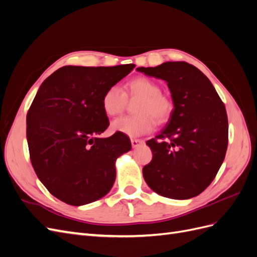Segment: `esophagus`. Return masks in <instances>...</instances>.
<instances>
[{
	"label": "esophagus",
	"mask_w": 257,
	"mask_h": 257,
	"mask_svg": "<svg viewBox=\"0 0 257 257\" xmlns=\"http://www.w3.org/2000/svg\"><path fill=\"white\" fill-rule=\"evenodd\" d=\"M131 143H132V146H133V148H137V147H139V146L144 144V141H142V139L132 138L131 139Z\"/></svg>",
	"instance_id": "esophagus-1"
}]
</instances>
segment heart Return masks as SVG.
Wrapping results in <instances>:
<instances>
[{
  "label": "heart",
  "instance_id": "obj_1",
  "mask_svg": "<svg viewBox=\"0 0 257 257\" xmlns=\"http://www.w3.org/2000/svg\"><path fill=\"white\" fill-rule=\"evenodd\" d=\"M127 97H141L136 115L122 116L111 123L113 132L138 137L149 133L154 127V119L162 122L168 119L173 109L170 100L162 95L160 85L147 77H136L126 83L125 93L116 87L108 88L102 96V108L108 116L119 115L125 108Z\"/></svg>",
  "mask_w": 257,
  "mask_h": 257
}]
</instances>
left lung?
Listing matches in <instances>:
<instances>
[{
	"instance_id": "obj_1",
	"label": "left lung",
	"mask_w": 257,
	"mask_h": 257,
	"mask_svg": "<svg viewBox=\"0 0 257 257\" xmlns=\"http://www.w3.org/2000/svg\"><path fill=\"white\" fill-rule=\"evenodd\" d=\"M137 71L165 80L174 103L166 126L147 142L153 158L143 168L145 180L164 197L197 196L213 181L226 154L225 106L206 75L186 62H165Z\"/></svg>"
}]
</instances>
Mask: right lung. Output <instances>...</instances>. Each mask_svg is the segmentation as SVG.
<instances>
[{
    "mask_svg": "<svg viewBox=\"0 0 257 257\" xmlns=\"http://www.w3.org/2000/svg\"><path fill=\"white\" fill-rule=\"evenodd\" d=\"M134 67L67 65L38 89L27 114V139L35 173L54 197L82 206L111 190L115 161L132 145L119 132L98 137L109 125L102 96Z\"/></svg>",
    "mask_w": 257,
    "mask_h": 257,
    "instance_id": "obj_1",
    "label": "right lung"
}]
</instances>
